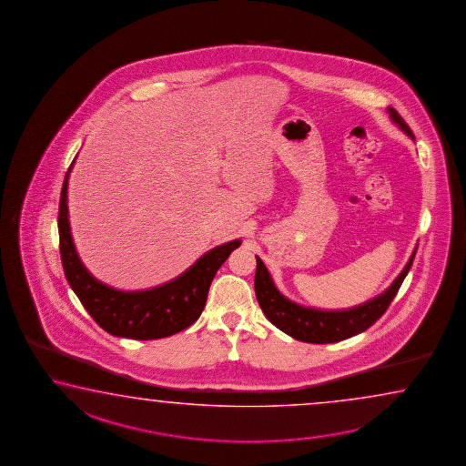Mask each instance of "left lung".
<instances>
[{
    "instance_id": "1",
    "label": "left lung",
    "mask_w": 466,
    "mask_h": 466,
    "mask_svg": "<svg viewBox=\"0 0 466 466\" xmlns=\"http://www.w3.org/2000/svg\"><path fill=\"white\" fill-rule=\"evenodd\" d=\"M389 115L391 121L397 124L403 133L410 136L411 139H415L409 124L403 121V117L393 107H389ZM417 248L410 257L405 268L400 272V276L383 294L377 295L369 302L347 310H319V309L304 307L289 300L285 295L279 292L264 262L256 257L257 270L254 287H256L257 302L267 319L274 323L277 329L290 335L295 340L309 343L340 342L367 330L380 319L381 315L385 314V310L389 309L391 300L399 292L403 279L409 274L410 267L413 264V258L417 254Z\"/></svg>"
}]
</instances>
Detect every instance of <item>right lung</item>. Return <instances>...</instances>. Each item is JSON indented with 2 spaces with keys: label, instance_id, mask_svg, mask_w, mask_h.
<instances>
[{
  "label": "right lung",
  "instance_id": "add662e5",
  "mask_svg": "<svg viewBox=\"0 0 466 466\" xmlns=\"http://www.w3.org/2000/svg\"><path fill=\"white\" fill-rule=\"evenodd\" d=\"M73 164L65 176L59 199V252L67 282L87 314L106 332L136 340L164 339L187 329L204 310L212 279L242 240H230L212 248L167 284L139 292L116 290L87 272L73 244L67 218V179Z\"/></svg>",
  "mask_w": 466,
  "mask_h": 466
}]
</instances>
